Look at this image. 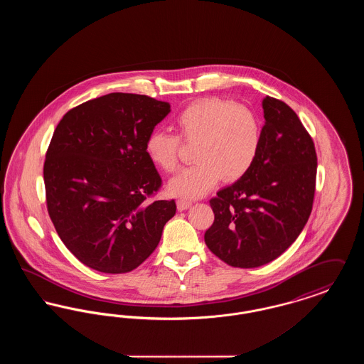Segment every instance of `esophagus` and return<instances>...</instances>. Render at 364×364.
<instances>
[{"label":"esophagus","instance_id":"1","mask_svg":"<svg viewBox=\"0 0 364 364\" xmlns=\"http://www.w3.org/2000/svg\"><path fill=\"white\" fill-rule=\"evenodd\" d=\"M191 205H192V202L187 200V199H178V200H177V208H178L180 211L187 210V208H191Z\"/></svg>","mask_w":364,"mask_h":364}]
</instances>
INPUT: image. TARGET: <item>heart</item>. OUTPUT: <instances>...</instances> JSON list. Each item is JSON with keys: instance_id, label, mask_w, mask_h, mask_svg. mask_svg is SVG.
<instances>
[{"instance_id": "1", "label": "heart", "mask_w": 364, "mask_h": 364, "mask_svg": "<svg viewBox=\"0 0 364 364\" xmlns=\"http://www.w3.org/2000/svg\"><path fill=\"white\" fill-rule=\"evenodd\" d=\"M177 135L153 131L144 144L158 169L173 173L180 164V140L193 144L196 162L169 181V192L184 199L200 198L221 180L235 181L254 165L262 141V125L247 106L221 98H202L174 119Z\"/></svg>"}]
</instances>
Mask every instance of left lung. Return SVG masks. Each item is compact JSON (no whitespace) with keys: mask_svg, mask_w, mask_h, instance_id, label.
Segmentation results:
<instances>
[{"mask_svg":"<svg viewBox=\"0 0 364 364\" xmlns=\"http://www.w3.org/2000/svg\"><path fill=\"white\" fill-rule=\"evenodd\" d=\"M259 153L247 173L210 199L208 250L229 266L251 269L278 258L311 214L316 153L310 134L279 100L262 102Z\"/></svg>","mask_w":364,"mask_h":364,"instance_id":"1","label":"left lung"}]
</instances>
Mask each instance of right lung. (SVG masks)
Returning <instances> with one entry per match:
<instances>
[{"mask_svg": "<svg viewBox=\"0 0 364 364\" xmlns=\"http://www.w3.org/2000/svg\"><path fill=\"white\" fill-rule=\"evenodd\" d=\"M169 112L151 97L112 92L58 122L43 165L48 213L87 267L107 274L136 269L176 214L174 199L150 200L162 178L144 150Z\"/></svg>", "mask_w": 364, "mask_h": 364, "instance_id": "1", "label": "right lung"}]
</instances>
